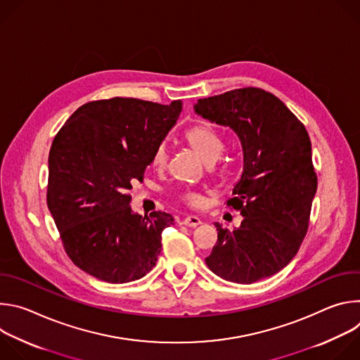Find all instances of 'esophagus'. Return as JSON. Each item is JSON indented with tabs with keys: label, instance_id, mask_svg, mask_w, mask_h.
I'll return each mask as SVG.
<instances>
[{
	"label": "esophagus",
	"instance_id": "esophagus-1",
	"mask_svg": "<svg viewBox=\"0 0 360 360\" xmlns=\"http://www.w3.org/2000/svg\"><path fill=\"white\" fill-rule=\"evenodd\" d=\"M184 225L189 228H196L198 225H200V219L196 217H188L184 219Z\"/></svg>",
	"mask_w": 360,
	"mask_h": 360
}]
</instances>
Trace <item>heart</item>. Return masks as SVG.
Segmentation results:
<instances>
[{"label": "heart", "mask_w": 360, "mask_h": 360, "mask_svg": "<svg viewBox=\"0 0 360 360\" xmlns=\"http://www.w3.org/2000/svg\"><path fill=\"white\" fill-rule=\"evenodd\" d=\"M185 141L193 149L196 155L207 165L214 164L218 160L219 153L222 150L221 136L218 135L217 131H214L212 128H210L207 125H195V127L189 128L185 132ZM167 161H168L167 149L164 145H161L155 150V153H153L152 165L158 169H162L167 165ZM182 199L192 208H199L203 203L202 195H199L196 192H191V191L184 192Z\"/></svg>", "instance_id": "heart-1"}]
</instances>
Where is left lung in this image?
Here are the masks:
<instances>
[{
  "label": "left lung",
  "mask_w": 360,
  "mask_h": 360,
  "mask_svg": "<svg viewBox=\"0 0 360 360\" xmlns=\"http://www.w3.org/2000/svg\"><path fill=\"white\" fill-rule=\"evenodd\" d=\"M195 114L238 136L242 171L228 205L243 221L215 222L218 242L205 262L219 278L253 283L283 269L309 225L318 178L303 124L274 94L240 88L198 99Z\"/></svg>",
  "instance_id": "obj_1"
}]
</instances>
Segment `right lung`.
<instances>
[{
  "instance_id": "add662e5",
  "label": "right lung",
  "mask_w": 360,
  "mask_h": 360,
  "mask_svg": "<svg viewBox=\"0 0 360 360\" xmlns=\"http://www.w3.org/2000/svg\"><path fill=\"white\" fill-rule=\"evenodd\" d=\"M182 101L88 102L64 124L48 157V210L71 261L110 283L145 276L157 264L165 212L141 217L129 191L175 127Z\"/></svg>"
}]
</instances>
